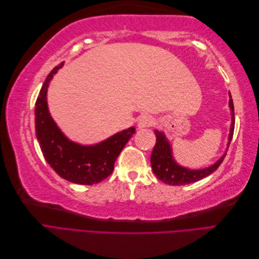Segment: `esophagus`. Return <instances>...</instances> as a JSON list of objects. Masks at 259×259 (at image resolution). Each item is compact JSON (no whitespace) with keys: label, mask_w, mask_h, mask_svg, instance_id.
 Listing matches in <instances>:
<instances>
[{"label":"esophagus","mask_w":259,"mask_h":259,"mask_svg":"<svg viewBox=\"0 0 259 259\" xmlns=\"http://www.w3.org/2000/svg\"><path fill=\"white\" fill-rule=\"evenodd\" d=\"M153 124H154V119H153L152 115L145 114V115H142L139 117V121H138V127L139 128L152 126Z\"/></svg>","instance_id":"34e87169"}]
</instances>
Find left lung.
<instances>
[{
  "mask_svg": "<svg viewBox=\"0 0 259 259\" xmlns=\"http://www.w3.org/2000/svg\"><path fill=\"white\" fill-rule=\"evenodd\" d=\"M229 106L231 109L232 114V123L230 128V135H229V143L233 136L234 131V108H233V101L230 98ZM154 134L156 137V142L154 148L151 153V166L154 175L156 178L162 180L163 183L171 186H182L186 184L195 183L198 180L208 176L209 174L215 171L219 165L223 163L226 153L219 159L214 165H211L204 169H188L185 167L179 166L178 164L174 161L173 156H171V150L168 142L166 140L165 136L162 132L154 131Z\"/></svg>",
  "mask_w": 259,
  "mask_h": 259,
  "instance_id": "8db88e82",
  "label": "left lung"
}]
</instances>
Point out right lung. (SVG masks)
Returning a JSON list of instances; mask_svg holds the SVG:
<instances>
[{
	"mask_svg": "<svg viewBox=\"0 0 259 259\" xmlns=\"http://www.w3.org/2000/svg\"><path fill=\"white\" fill-rule=\"evenodd\" d=\"M61 67L62 62L50 72L35 101L36 138L46 162L60 177L74 184L96 185L112 174L115 160L136 130L130 127L95 146L70 142L53 121L46 103L49 83Z\"/></svg>",
	"mask_w": 259,
	"mask_h": 259,
	"instance_id": "add662e5",
	"label": "right lung"
}]
</instances>
